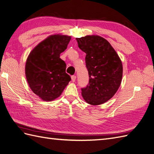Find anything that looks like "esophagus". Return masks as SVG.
I'll return each mask as SVG.
<instances>
[{"label":"esophagus","mask_w":154,"mask_h":154,"mask_svg":"<svg viewBox=\"0 0 154 154\" xmlns=\"http://www.w3.org/2000/svg\"><path fill=\"white\" fill-rule=\"evenodd\" d=\"M76 79V76L75 75H73V76H71V80H72V81L73 82H75Z\"/></svg>","instance_id":"34e87169"}]
</instances>
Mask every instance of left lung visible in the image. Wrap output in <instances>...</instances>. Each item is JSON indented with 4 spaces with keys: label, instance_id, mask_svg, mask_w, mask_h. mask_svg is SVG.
Listing matches in <instances>:
<instances>
[{
    "label": "left lung",
    "instance_id": "obj_1",
    "mask_svg": "<svg viewBox=\"0 0 154 154\" xmlns=\"http://www.w3.org/2000/svg\"><path fill=\"white\" fill-rule=\"evenodd\" d=\"M76 39L79 48L86 54L89 76V84L82 89V97L92 106L102 104L114 96L121 84V60L111 44L101 36L86 35Z\"/></svg>",
    "mask_w": 154,
    "mask_h": 154
}]
</instances>
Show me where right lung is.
Masks as SVG:
<instances>
[{"label": "right lung", "mask_w": 154, "mask_h": 154, "mask_svg": "<svg viewBox=\"0 0 154 154\" xmlns=\"http://www.w3.org/2000/svg\"><path fill=\"white\" fill-rule=\"evenodd\" d=\"M71 37L54 34L47 37L29 54L25 75L31 90L41 99L51 102L59 97L71 80L66 63L60 57Z\"/></svg>", "instance_id": "add662e5"}]
</instances>
